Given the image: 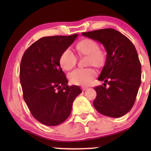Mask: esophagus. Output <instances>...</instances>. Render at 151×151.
Listing matches in <instances>:
<instances>
[{
	"label": "esophagus",
	"instance_id": "esophagus-1",
	"mask_svg": "<svg viewBox=\"0 0 151 151\" xmlns=\"http://www.w3.org/2000/svg\"><path fill=\"white\" fill-rule=\"evenodd\" d=\"M88 88L87 86H82V91H85Z\"/></svg>",
	"mask_w": 151,
	"mask_h": 151
}]
</instances>
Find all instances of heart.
<instances>
[{
	"label": "heart",
	"mask_w": 151,
	"mask_h": 151,
	"mask_svg": "<svg viewBox=\"0 0 151 151\" xmlns=\"http://www.w3.org/2000/svg\"><path fill=\"white\" fill-rule=\"evenodd\" d=\"M79 56H87L86 65L102 68L106 61V53L103 49L99 48L96 40L91 38H84L79 41L76 46ZM60 65L64 70L70 71L75 67L77 58L69 49H66L62 53L59 59ZM96 75L93 68L76 69L69 74V79L71 83L75 85H88Z\"/></svg>",
	"instance_id": "1"
}]
</instances>
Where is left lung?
<instances>
[{
	"mask_svg": "<svg viewBox=\"0 0 151 151\" xmlns=\"http://www.w3.org/2000/svg\"><path fill=\"white\" fill-rule=\"evenodd\" d=\"M82 36L102 43L106 51V61L98 80L104 86H96L95 109L101 114L119 117L130 111L141 84L142 67L131 41L118 31L102 29L82 33ZM109 86L106 88V84Z\"/></svg>",
	"mask_w": 151,
	"mask_h": 151,
	"instance_id": "8db88e82",
	"label": "left lung"
}]
</instances>
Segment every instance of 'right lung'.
<instances>
[{
	"label": "right lung",
	"instance_id": "right-lung-1",
	"mask_svg": "<svg viewBox=\"0 0 151 151\" xmlns=\"http://www.w3.org/2000/svg\"><path fill=\"white\" fill-rule=\"evenodd\" d=\"M71 36L43 37L33 43L22 55L20 80L23 98L35 119L47 126H57L69 116L74 100L82 91L68 86L60 65V56L76 38Z\"/></svg>",
	"mask_w": 151,
	"mask_h": 151
}]
</instances>
